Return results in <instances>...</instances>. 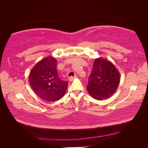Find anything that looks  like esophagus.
Listing matches in <instances>:
<instances>
[{
	"label": "esophagus",
	"instance_id": "1",
	"mask_svg": "<svg viewBox=\"0 0 148 148\" xmlns=\"http://www.w3.org/2000/svg\"><path fill=\"white\" fill-rule=\"evenodd\" d=\"M76 76H71V77H69V81L70 82H72L73 81V80L75 79V78H76Z\"/></svg>",
	"mask_w": 148,
	"mask_h": 148
}]
</instances>
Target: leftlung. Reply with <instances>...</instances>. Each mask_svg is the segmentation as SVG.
I'll use <instances>...</instances> for the list:
<instances>
[{"instance_id": "left-lung-1", "label": "left lung", "mask_w": 148, "mask_h": 148, "mask_svg": "<svg viewBox=\"0 0 148 148\" xmlns=\"http://www.w3.org/2000/svg\"><path fill=\"white\" fill-rule=\"evenodd\" d=\"M120 78L118 70L111 61L101 57L97 58L89 77L87 90L95 99H108L117 90Z\"/></svg>"}]
</instances>
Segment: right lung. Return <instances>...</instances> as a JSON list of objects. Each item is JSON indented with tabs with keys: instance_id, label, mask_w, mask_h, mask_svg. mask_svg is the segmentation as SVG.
Instances as JSON below:
<instances>
[{
	"instance_id": "1",
	"label": "right lung",
	"mask_w": 148,
	"mask_h": 148,
	"mask_svg": "<svg viewBox=\"0 0 148 148\" xmlns=\"http://www.w3.org/2000/svg\"><path fill=\"white\" fill-rule=\"evenodd\" d=\"M56 68V59L48 56L37 62L30 72V86L34 93L45 101H59L66 92L68 82L59 78Z\"/></svg>"
}]
</instances>
